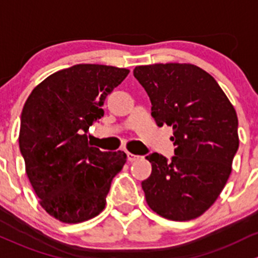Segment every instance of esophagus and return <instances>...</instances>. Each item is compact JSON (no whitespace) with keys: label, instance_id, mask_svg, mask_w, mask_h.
<instances>
[{"label":"esophagus","instance_id":"obj_1","mask_svg":"<svg viewBox=\"0 0 258 258\" xmlns=\"http://www.w3.org/2000/svg\"><path fill=\"white\" fill-rule=\"evenodd\" d=\"M139 158H140L139 155H134V154L128 153V160L129 161H135V160H138V159H139Z\"/></svg>","mask_w":258,"mask_h":258}]
</instances>
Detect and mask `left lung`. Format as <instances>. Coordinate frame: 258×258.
I'll list each match as a JSON object with an SVG mask.
<instances>
[{
	"instance_id": "1",
	"label": "left lung",
	"mask_w": 258,
	"mask_h": 258,
	"mask_svg": "<svg viewBox=\"0 0 258 258\" xmlns=\"http://www.w3.org/2000/svg\"><path fill=\"white\" fill-rule=\"evenodd\" d=\"M159 126H172L171 161L153 153L151 175L142 182L149 208L172 221L201 216L216 201L238 149V119L214 77L190 63L138 66Z\"/></svg>"
}]
</instances>
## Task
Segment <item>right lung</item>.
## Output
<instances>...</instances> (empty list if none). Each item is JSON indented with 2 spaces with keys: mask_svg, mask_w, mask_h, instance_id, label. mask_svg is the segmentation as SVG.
I'll return each mask as SVG.
<instances>
[{
  "mask_svg": "<svg viewBox=\"0 0 258 258\" xmlns=\"http://www.w3.org/2000/svg\"><path fill=\"white\" fill-rule=\"evenodd\" d=\"M128 74L113 66L76 64L47 77L26 100L18 137L26 172L39 205L60 222L99 215L111 180L126 163L124 151L92 147L87 133Z\"/></svg>",
  "mask_w": 258,
  "mask_h": 258,
  "instance_id": "1",
  "label": "right lung"
}]
</instances>
